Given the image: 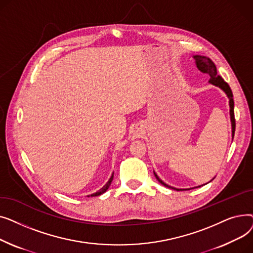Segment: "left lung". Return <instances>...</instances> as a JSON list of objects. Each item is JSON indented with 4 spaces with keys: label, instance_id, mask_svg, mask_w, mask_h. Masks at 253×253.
<instances>
[{
    "label": "left lung",
    "instance_id": "left-lung-1",
    "mask_svg": "<svg viewBox=\"0 0 253 253\" xmlns=\"http://www.w3.org/2000/svg\"><path fill=\"white\" fill-rule=\"evenodd\" d=\"M195 61H196V65L198 70L200 71L203 74H207L210 79H209V83L214 85L216 87H219L227 96L229 97V104H230V116H231V123H232V136L234 138V134H235V128H236V121H235V115H234V99H233V93L232 90L229 86V84L227 82H224V80L217 75V71H216V66L213 63L209 57L206 56H202V55H195L193 56ZM154 174L156 176V178L158 179V181L162 183L163 185L167 188H170L172 190H176V191H188L190 189H175V188H172L170 185L166 184L163 180H161L159 178V176L156 174V172H154Z\"/></svg>",
    "mask_w": 253,
    "mask_h": 253
}]
</instances>
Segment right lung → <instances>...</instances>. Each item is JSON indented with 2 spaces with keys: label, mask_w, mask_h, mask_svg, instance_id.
Masks as SVG:
<instances>
[{
  "label": "right lung",
  "mask_w": 253,
  "mask_h": 253,
  "mask_svg": "<svg viewBox=\"0 0 253 253\" xmlns=\"http://www.w3.org/2000/svg\"><path fill=\"white\" fill-rule=\"evenodd\" d=\"M113 178H114V173L112 174V176H111V178L109 179V181L106 182L103 187L98 191V192H96V193H94V194H92L91 195V197H96V196H99V195H101V194H103V193H105L106 191H108V189L110 188V185H111V183H112V181H113ZM88 197H90V196H88Z\"/></svg>",
  "instance_id": "obj_1"
}]
</instances>
